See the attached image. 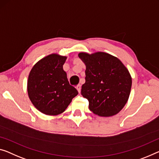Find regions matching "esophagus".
I'll list each match as a JSON object with an SVG mask.
<instances>
[{
  "instance_id": "1",
  "label": "esophagus",
  "mask_w": 159,
  "mask_h": 159,
  "mask_svg": "<svg viewBox=\"0 0 159 159\" xmlns=\"http://www.w3.org/2000/svg\"><path fill=\"white\" fill-rule=\"evenodd\" d=\"M76 89H77V91L79 93H80V92H81V85L80 84H78L77 86L76 87Z\"/></svg>"
}]
</instances>
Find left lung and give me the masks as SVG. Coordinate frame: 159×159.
Listing matches in <instances>:
<instances>
[{"label": "left lung", "instance_id": "8db88e82", "mask_svg": "<svg viewBox=\"0 0 159 159\" xmlns=\"http://www.w3.org/2000/svg\"><path fill=\"white\" fill-rule=\"evenodd\" d=\"M86 66L85 83L81 94L89 101V109L99 116L118 114L130 94L132 80L120 60L103 52L79 53Z\"/></svg>", "mask_w": 159, "mask_h": 159}]
</instances>
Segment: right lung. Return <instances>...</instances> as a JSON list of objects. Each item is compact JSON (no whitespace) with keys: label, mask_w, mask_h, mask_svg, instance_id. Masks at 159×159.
<instances>
[{"label":"right lung","mask_w":159,"mask_h":159,"mask_svg":"<svg viewBox=\"0 0 159 159\" xmlns=\"http://www.w3.org/2000/svg\"><path fill=\"white\" fill-rule=\"evenodd\" d=\"M67 57L51 54L39 60L30 70L28 94L38 110L55 116L64 112L77 90L70 84L63 70Z\"/></svg>","instance_id":"1"}]
</instances>
